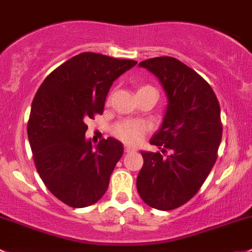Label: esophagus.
Masks as SVG:
<instances>
[{
    "label": "esophagus",
    "instance_id": "esophagus-1",
    "mask_svg": "<svg viewBox=\"0 0 252 252\" xmlns=\"http://www.w3.org/2000/svg\"><path fill=\"white\" fill-rule=\"evenodd\" d=\"M134 150H136V148H134V147H129V145H125V152L126 153L134 152Z\"/></svg>",
    "mask_w": 252,
    "mask_h": 252
}]
</instances>
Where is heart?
<instances>
[{"label":"heart","mask_w":252,"mask_h":252,"mask_svg":"<svg viewBox=\"0 0 252 252\" xmlns=\"http://www.w3.org/2000/svg\"><path fill=\"white\" fill-rule=\"evenodd\" d=\"M143 91H153L157 92L154 87L150 85H143L139 86L137 92H143ZM148 126L143 121H137V120H124L120 123L116 124L113 127V133L114 136L118 137L125 143H137L139 139L143 137V134L147 132Z\"/></svg>","instance_id":"obj_1"}]
</instances>
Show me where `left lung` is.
Returning a JSON list of instances; mask_svg holds the SVG:
<instances>
[{"label": "left lung", "instance_id": "left-lung-1", "mask_svg": "<svg viewBox=\"0 0 252 252\" xmlns=\"http://www.w3.org/2000/svg\"><path fill=\"white\" fill-rule=\"evenodd\" d=\"M159 79L167 95L164 121L150 139L161 153L142 152L137 190L145 204L168 211L188 203L217 160L222 139L221 109L211 86L172 57L139 63Z\"/></svg>", "mask_w": 252, "mask_h": 252}]
</instances>
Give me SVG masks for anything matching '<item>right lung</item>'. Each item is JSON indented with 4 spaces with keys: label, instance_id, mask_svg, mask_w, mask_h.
I'll use <instances>...</instances> for the list:
<instances>
[{
    "label": "right lung",
    "instance_id": "obj_1",
    "mask_svg": "<svg viewBox=\"0 0 252 252\" xmlns=\"http://www.w3.org/2000/svg\"><path fill=\"white\" fill-rule=\"evenodd\" d=\"M136 64L84 52L54 69L36 92L28 123L33 161L48 190L69 206H91L107 191L124 147L109 137L93 148L86 121L103 113L113 82Z\"/></svg>",
    "mask_w": 252,
    "mask_h": 252
}]
</instances>
